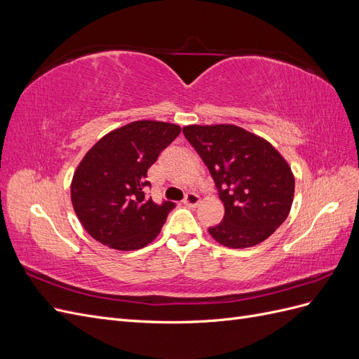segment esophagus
<instances>
[{
    "label": "esophagus",
    "instance_id": "1",
    "mask_svg": "<svg viewBox=\"0 0 359 359\" xmlns=\"http://www.w3.org/2000/svg\"><path fill=\"white\" fill-rule=\"evenodd\" d=\"M182 202L186 203L187 206H196V205H199L201 198L198 196L196 193H187V194H186V198H184V201H182Z\"/></svg>",
    "mask_w": 359,
    "mask_h": 359
}]
</instances>
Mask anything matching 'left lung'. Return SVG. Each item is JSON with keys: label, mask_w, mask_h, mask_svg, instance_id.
I'll use <instances>...</instances> for the list:
<instances>
[{"label": "left lung", "mask_w": 359, "mask_h": 359, "mask_svg": "<svg viewBox=\"0 0 359 359\" xmlns=\"http://www.w3.org/2000/svg\"><path fill=\"white\" fill-rule=\"evenodd\" d=\"M182 133L208 168L224 205L223 222L210 227L217 243L247 248L265 241L283 223L295 178L268 140L232 124L187 126Z\"/></svg>", "instance_id": "8db88e82"}]
</instances>
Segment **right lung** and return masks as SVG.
I'll return each instance as SVG.
<instances>
[{"label": "right lung", "mask_w": 359, "mask_h": 359, "mask_svg": "<svg viewBox=\"0 0 359 359\" xmlns=\"http://www.w3.org/2000/svg\"><path fill=\"white\" fill-rule=\"evenodd\" d=\"M181 127L135 121L103 136L76 169L72 203L95 241L115 250H137L156 240L175 203H156L145 194L148 169Z\"/></svg>", "instance_id": "1"}]
</instances>
